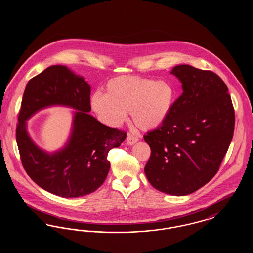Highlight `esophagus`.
<instances>
[{
    "instance_id": "esophagus-1",
    "label": "esophagus",
    "mask_w": 253,
    "mask_h": 253,
    "mask_svg": "<svg viewBox=\"0 0 253 253\" xmlns=\"http://www.w3.org/2000/svg\"><path fill=\"white\" fill-rule=\"evenodd\" d=\"M137 140H138V137H136V136H134L132 134H128V136L126 138V142H127V144L129 145L134 144Z\"/></svg>"
}]
</instances>
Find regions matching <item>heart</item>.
<instances>
[{
	"label": "heart",
	"mask_w": 253,
	"mask_h": 253,
	"mask_svg": "<svg viewBox=\"0 0 253 253\" xmlns=\"http://www.w3.org/2000/svg\"><path fill=\"white\" fill-rule=\"evenodd\" d=\"M177 98L168 82L137 76H119L109 81L105 95L91 97L92 108L112 126H120L131 113L132 121L142 130H154L167 121Z\"/></svg>",
	"instance_id": "1"
}]
</instances>
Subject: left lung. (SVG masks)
Returning a JSON list of instances; mask_svg holds the SVG:
<instances>
[{
  "mask_svg": "<svg viewBox=\"0 0 253 253\" xmlns=\"http://www.w3.org/2000/svg\"><path fill=\"white\" fill-rule=\"evenodd\" d=\"M183 93L167 121L147 132L145 174L162 193L187 195L211 180L231 142L235 115L228 87L215 73L188 64L173 67Z\"/></svg>",
  "mask_w": 253,
  "mask_h": 253,
  "instance_id": "1",
  "label": "left lung"
}]
</instances>
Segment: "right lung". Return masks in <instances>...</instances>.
Listing matches in <instances>:
<instances>
[{
    "instance_id": "obj_1",
    "label": "right lung",
    "mask_w": 253,
    "mask_h": 253,
    "mask_svg": "<svg viewBox=\"0 0 253 253\" xmlns=\"http://www.w3.org/2000/svg\"><path fill=\"white\" fill-rule=\"evenodd\" d=\"M91 87L66 66L52 65L26 85L18 116L16 140L29 177L43 190L65 198L94 193L106 179L109 151L120 147L127 133L110 128L88 114ZM78 110L73 135L66 148L53 155L39 149L26 132L25 121L50 105Z\"/></svg>"
}]
</instances>
